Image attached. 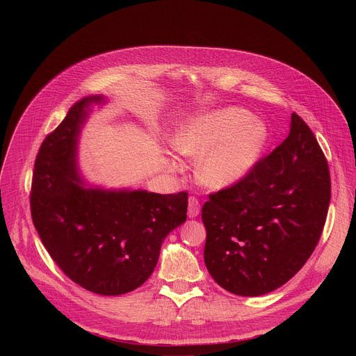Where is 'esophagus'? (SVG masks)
Returning a JSON list of instances; mask_svg holds the SVG:
<instances>
[{
    "mask_svg": "<svg viewBox=\"0 0 356 356\" xmlns=\"http://www.w3.org/2000/svg\"><path fill=\"white\" fill-rule=\"evenodd\" d=\"M200 212V202L197 197L191 196L189 199V204H188V216L189 218H196Z\"/></svg>",
    "mask_w": 356,
    "mask_h": 356,
    "instance_id": "esophagus-1",
    "label": "esophagus"
}]
</instances>
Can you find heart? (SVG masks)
Segmentation results:
<instances>
[{
	"label": "heart",
	"instance_id": "b5f03b06",
	"mask_svg": "<svg viewBox=\"0 0 356 356\" xmlns=\"http://www.w3.org/2000/svg\"><path fill=\"white\" fill-rule=\"evenodd\" d=\"M267 140L266 127L241 108H222L186 121L175 136L177 152L200 159L197 179L211 188H228L257 163Z\"/></svg>",
	"mask_w": 356,
	"mask_h": 356
}]
</instances>
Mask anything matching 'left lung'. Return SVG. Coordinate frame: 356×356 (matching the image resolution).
Listing matches in <instances>:
<instances>
[{"mask_svg": "<svg viewBox=\"0 0 356 356\" xmlns=\"http://www.w3.org/2000/svg\"><path fill=\"white\" fill-rule=\"evenodd\" d=\"M330 202L327 160L309 125L291 114L289 137L202 208L204 264L236 296L286 284L313 254Z\"/></svg>", "mask_w": 356, "mask_h": 356, "instance_id": "obj_1", "label": "left lung"}]
</instances>
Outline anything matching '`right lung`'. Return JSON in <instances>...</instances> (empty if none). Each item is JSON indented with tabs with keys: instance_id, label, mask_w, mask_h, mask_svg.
Instances as JSON below:
<instances>
[{
	"instance_id": "1",
	"label": "right lung",
	"mask_w": 356,
	"mask_h": 356,
	"mask_svg": "<svg viewBox=\"0 0 356 356\" xmlns=\"http://www.w3.org/2000/svg\"><path fill=\"white\" fill-rule=\"evenodd\" d=\"M74 102L37 153L30 192L34 228L59 268L88 291L136 290L157 266L163 239L186 220L188 192L85 189L76 144L92 102Z\"/></svg>"
}]
</instances>
